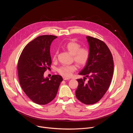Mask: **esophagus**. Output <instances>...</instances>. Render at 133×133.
I'll use <instances>...</instances> for the list:
<instances>
[{
    "mask_svg": "<svg viewBox=\"0 0 133 133\" xmlns=\"http://www.w3.org/2000/svg\"><path fill=\"white\" fill-rule=\"evenodd\" d=\"M63 79H64V81H66V80H69V79H70V78H67V77H63Z\"/></svg>",
    "mask_w": 133,
    "mask_h": 133,
    "instance_id": "1",
    "label": "esophagus"
}]
</instances>
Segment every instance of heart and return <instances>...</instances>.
Returning a JSON list of instances; mask_svg holds the SVG:
<instances>
[{
    "label": "heart",
    "instance_id": "obj_1",
    "mask_svg": "<svg viewBox=\"0 0 133 133\" xmlns=\"http://www.w3.org/2000/svg\"><path fill=\"white\" fill-rule=\"evenodd\" d=\"M81 45L78 43L71 41L66 44L65 48L73 56L74 61L79 66H83L85 65L89 61L90 57L89 50L86 47H81ZM58 51L56 50L52 57L53 61L57 60ZM77 65L72 64L70 65H63L57 69V71L64 77H69L72 73L77 69Z\"/></svg>",
    "mask_w": 133,
    "mask_h": 133
}]
</instances>
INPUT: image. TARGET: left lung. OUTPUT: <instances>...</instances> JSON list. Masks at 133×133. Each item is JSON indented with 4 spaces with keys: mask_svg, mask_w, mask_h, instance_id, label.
I'll return each instance as SVG.
<instances>
[{
    "mask_svg": "<svg viewBox=\"0 0 133 133\" xmlns=\"http://www.w3.org/2000/svg\"><path fill=\"white\" fill-rule=\"evenodd\" d=\"M89 46L90 57L79 75L89 78L87 82L78 79L77 98L86 105L98 102L105 94L110 85L114 72V61L111 53L102 41L89 36L86 37Z\"/></svg>",
    "mask_w": 133,
    "mask_h": 133,
    "instance_id": "left-lung-1",
    "label": "left lung"
}]
</instances>
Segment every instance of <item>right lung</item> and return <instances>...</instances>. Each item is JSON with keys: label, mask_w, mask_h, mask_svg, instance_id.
<instances>
[{"label": "right lung", "mask_w": 133, "mask_h": 133, "mask_svg": "<svg viewBox=\"0 0 133 133\" xmlns=\"http://www.w3.org/2000/svg\"><path fill=\"white\" fill-rule=\"evenodd\" d=\"M57 37L42 35L28 43L23 50L18 62L20 85L26 95L35 103L46 105L52 101L63 81L60 75L44 78V72L50 68L51 59L50 46Z\"/></svg>", "instance_id": "add662e5"}]
</instances>
